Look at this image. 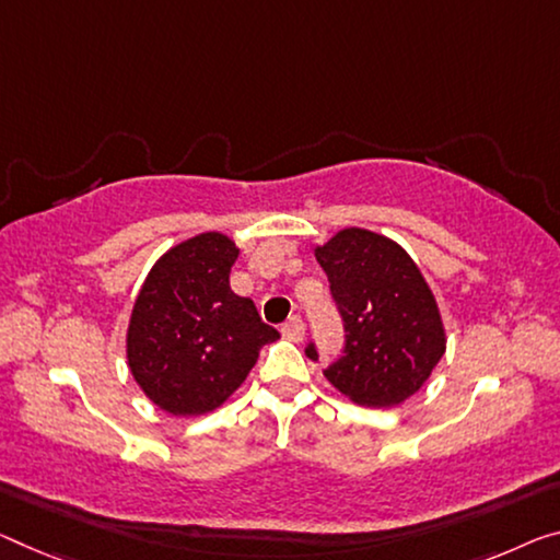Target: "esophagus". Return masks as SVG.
<instances>
[{
	"instance_id": "esophagus-1",
	"label": "esophagus",
	"mask_w": 560,
	"mask_h": 560,
	"mask_svg": "<svg viewBox=\"0 0 560 560\" xmlns=\"http://www.w3.org/2000/svg\"><path fill=\"white\" fill-rule=\"evenodd\" d=\"M282 335H285L288 340H292V342H300L305 338V325H303V320H300L298 315H292L290 320L282 325Z\"/></svg>"
}]
</instances>
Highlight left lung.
<instances>
[{"label": "left lung", "mask_w": 560, "mask_h": 560, "mask_svg": "<svg viewBox=\"0 0 560 560\" xmlns=\"http://www.w3.org/2000/svg\"><path fill=\"white\" fill-rule=\"evenodd\" d=\"M315 257L348 332L346 355L325 377L358 406H400L423 388L448 342L423 272L395 240L363 228L335 232ZM307 358L317 360L313 346Z\"/></svg>", "instance_id": "left-lung-1"}]
</instances>
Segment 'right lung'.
I'll use <instances>...</instances> for the list:
<instances>
[{"instance_id":"1","label":"right lung","mask_w":560,"mask_h":560,"mask_svg":"<svg viewBox=\"0 0 560 560\" xmlns=\"http://www.w3.org/2000/svg\"><path fill=\"white\" fill-rule=\"evenodd\" d=\"M240 247L222 232L183 240L152 265L127 325V365L170 416L220 408L280 332L230 288Z\"/></svg>"}]
</instances>
